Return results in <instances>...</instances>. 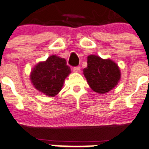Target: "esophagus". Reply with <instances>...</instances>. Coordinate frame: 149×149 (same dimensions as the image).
<instances>
[{"instance_id":"34e87169","label":"esophagus","mask_w":149,"mask_h":149,"mask_svg":"<svg viewBox=\"0 0 149 149\" xmlns=\"http://www.w3.org/2000/svg\"><path fill=\"white\" fill-rule=\"evenodd\" d=\"M80 67L79 66H76V67H74L73 69V70L74 72H76V73H79V72L80 71Z\"/></svg>"}]
</instances>
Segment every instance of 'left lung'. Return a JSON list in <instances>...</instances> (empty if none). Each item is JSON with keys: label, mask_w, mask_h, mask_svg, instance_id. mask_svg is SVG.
Segmentation results:
<instances>
[{"label": "left lung", "mask_w": 149, "mask_h": 149, "mask_svg": "<svg viewBox=\"0 0 149 149\" xmlns=\"http://www.w3.org/2000/svg\"><path fill=\"white\" fill-rule=\"evenodd\" d=\"M83 73L91 89L98 93H107L113 89L121 75L116 63L94 55L88 57V66L83 70Z\"/></svg>", "instance_id": "1"}]
</instances>
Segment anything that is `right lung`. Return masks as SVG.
Wrapping results in <instances>:
<instances>
[{"instance_id":"add662e5","label":"right lung","mask_w":149,"mask_h":149,"mask_svg":"<svg viewBox=\"0 0 149 149\" xmlns=\"http://www.w3.org/2000/svg\"><path fill=\"white\" fill-rule=\"evenodd\" d=\"M70 72L66 60L54 55L35 67L30 80L40 92L48 96H54L59 93L65 78Z\"/></svg>"}]
</instances>
